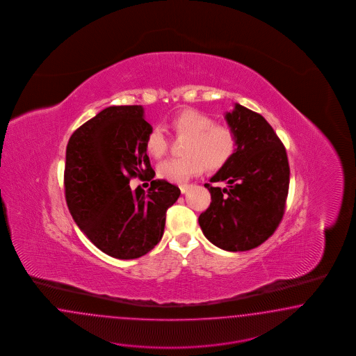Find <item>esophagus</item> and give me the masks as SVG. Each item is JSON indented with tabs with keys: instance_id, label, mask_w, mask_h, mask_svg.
Listing matches in <instances>:
<instances>
[{
	"instance_id": "obj_1",
	"label": "esophagus",
	"mask_w": 356,
	"mask_h": 356,
	"mask_svg": "<svg viewBox=\"0 0 356 356\" xmlns=\"http://www.w3.org/2000/svg\"><path fill=\"white\" fill-rule=\"evenodd\" d=\"M191 186H192L191 184H181V185H180V191H181V193H186V192H188V189H189Z\"/></svg>"
}]
</instances>
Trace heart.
Returning a JSON list of instances; mask_svg holds the SVG:
<instances>
[{
	"label": "heart",
	"instance_id": "heart-1",
	"mask_svg": "<svg viewBox=\"0 0 356 356\" xmlns=\"http://www.w3.org/2000/svg\"><path fill=\"white\" fill-rule=\"evenodd\" d=\"M176 137H186L183 158H173L158 167L159 176L171 183H184L204 171H218L225 167L237 149V134L227 124H218L202 111L186 108L170 121ZM145 147L151 156L159 159L170 147V140L159 127L151 128L145 138Z\"/></svg>",
	"mask_w": 356,
	"mask_h": 356
}]
</instances>
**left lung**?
I'll return each mask as SVG.
<instances>
[{"instance_id": "1", "label": "left lung", "mask_w": 356, "mask_h": 356, "mask_svg": "<svg viewBox=\"0 0 356 356\" xmlns=\"http://www.w3.org/2000/svg\"><path fill=\"white\" fill-rule=\"evenodd\" d=\"M237 134V149L205 186L211 202L198 218L202 232L214 245L244 252L266 241L280 226L290 186L286 147L257 112L240 104L226 115Z\"/></svg>"}]
</instances>
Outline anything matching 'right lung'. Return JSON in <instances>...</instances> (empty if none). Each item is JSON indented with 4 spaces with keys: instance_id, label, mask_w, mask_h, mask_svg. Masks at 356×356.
Instances as JSON below:
<instances>
[{
    "instance_id": "1",
    "label": "right lung",
    "mask_w": 356,
    "mask_h": 356,
    "mask_svg": "<svg viewBox=\"0 0 356 356\" xmlns=\"http://www.w3.org/2000/svg\"><path fill=\"white\" fill-rule=\"evenodd\" d=\"M150 130L140 106H115L81 125L66 146L69 211L88 240L115 259H140L154 249L180 195L176 185L152 180L145 147ZM136 177L151 181L147 193L131 191Z\"/></svg>"
}]
</instances>
